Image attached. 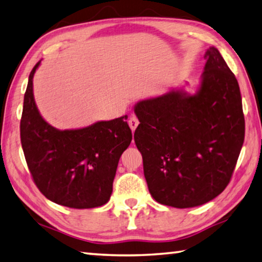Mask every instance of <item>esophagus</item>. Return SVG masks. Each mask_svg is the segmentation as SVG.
I'll return each instance as SVG.
<instances>
[{
	"instance_id": "34e87169",
	"label": "esophagus",
	"mask_w": 262,
	"mask_h": 262,
	"mask_svg": "<svg viewBox=\"0 0 262 262\" xmlns=\"http://www.w3.org/2000/svg\"><path fill=\"white\" fill-rule=\"evenodd\" d=\"M138 125H139V121H138V118H137L136 116L130 117V120H129V126H130V129L132 130V132H135V130L137 129Z\"/></svg>"
}]
</instances>
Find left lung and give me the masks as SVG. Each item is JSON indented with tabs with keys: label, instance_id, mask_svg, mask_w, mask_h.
Segmentation results:
<instances>
[{
	"label": "left lung",
	"instance_id": "8db88e82",
	"mask_svg": "<svg viewBox=\"0 0 262 262\" xmlns=\"http://www.w3.org/2000/svg\"><path fill=\"white\" fill-rule=\"evenodd\" d=\"M194 95L173 89L136 103V146L156 202L178 209L208 203L229 184L244 142L238 82L218 49Z\"/></svg>",
	"mask_w": 262,
	"mask_h": 262
}]
</instances>
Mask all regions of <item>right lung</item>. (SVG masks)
I'll return each instance as SVG.
<instances>
[{
	"label": "right lung",
	"mask_w": 262,
	"mask_h": 262,
	"mask_svg": "<svg viewBox=\"0 0 262 262\" xmlns=\"http://www.w3.org/2000/svg\"><path fill=\"white\" fill-rule=\"evenodd\" d=\"M32 70L24 97L20 139L28 169L39 191L54 203L91 209L111 199L118 161L132 140L122 116L76 130H58L39 114Z\"/></svg>",
	"instance_id": "add662e5"
}]
</instances>
